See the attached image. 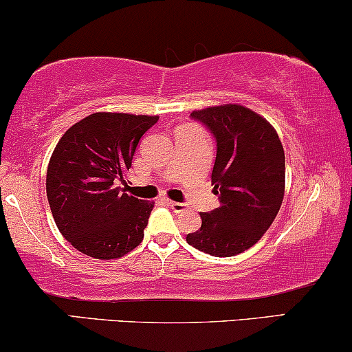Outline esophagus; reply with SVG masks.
Segmentation results:
<instances>
[{"instance_id":"obj_1","label":"esophagus","mask_w":352,"mask_h":352,"mask_svg":"<svg viewBox=\"0 0 352 352\" xmlns=\"http://www.w3.org/2000/svg\"><path fill=\"white\" fill-rule=\"evenodd\" d=\"M169 206H171V209L176 212V214H181V212L186 210V204L183 202H175V201H169Z\"/></svg>"}]
</instances>
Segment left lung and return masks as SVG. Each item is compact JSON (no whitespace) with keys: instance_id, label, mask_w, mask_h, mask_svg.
I'll list each match as a JSON object with an SVG mask.
<instances>
[{"instance_id":"8db88e82","label":"left lung","mask_w":352,"mask_h":352,"mask_svg":"<svg viewBox=\"0 0 352 352\" xmlns=\"http://www.w3.org/2000/svg\"><path fill=\"white\" fill-rule=\"evenodd\" d=\"M217 140L212 184L220 207L202 212V225L186 241L228 258L256 245L279 214L285 190V155L276 129L250 107L220 104L194 111Z\"/></svg>"}]
</instances>
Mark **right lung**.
Returning a JSON list of instances; mask_svg holds the SVG:
<instances>
[{"label":"right lung","mask_w":352,"mask_h":352,"mask_svg":"<svg viewBox=\"0 0 352 352\" xmlns=\"http://www.w3.org/2000/svg\"><path fill=\"white\" fill-rule=\"evenodd\" d=\"M158 116L94 112L72 125L47 168V199L60 233L94 259L122 258L143 240L155 202L119 186Z\"/></svg>","instance_id":"right-lung-1"}]
</instances>
